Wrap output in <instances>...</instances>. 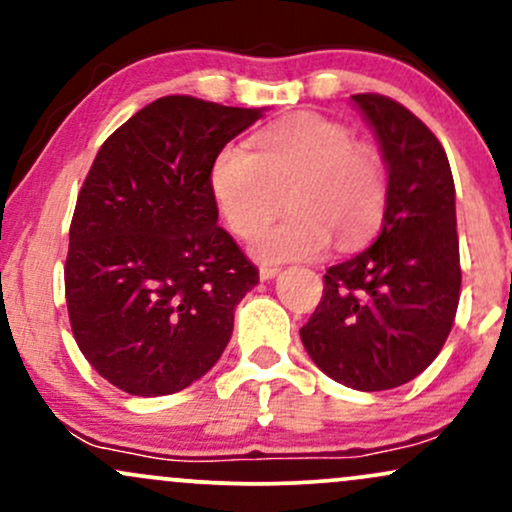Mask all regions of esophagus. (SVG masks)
Here are the masks:
<instances>
[{"mask_svg": "<svg viewBox=\"0 0 512 512\" xmlns=\"http://www.w3.org/2000/svg\"><path fill=\"white\" fill-rule=\"evenodd\" d=\"M276 274H279V269L272 267V264H262V267H260V279H262V281L274 279Z\"/></svg>", "mask_w": 512, "mask_h": 512, "instance_id": "esophagus-1", "label": "esophagus"}]
</instances>
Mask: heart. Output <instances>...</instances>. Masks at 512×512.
I'll list each match as a JSON object with an SVG mask.
<instances>
[{"instance_id":"1","label":"heart","mask_w":512,"mask_h":512,"mask_svg":"<svg viewBox=\"0 0 512 512\" xmlns=\"http://www.w3.org/2000/svg\"><path fill=\"white\" fill-rule=\"evenodd\" d=\"M209 190L228 231L250 238L281 209L286 221L252 240L262 262L310 260L334 245L356 248L373 236L387 204L385 163L342 122L298 113L264 127L255 151L228 144L211 163Z\"/></svg>"}]
</instances>
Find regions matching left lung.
Here are the masks:
<instances>
[{
    "instance_id": "8db88e82",
    "label": "left lung",
    "mask_w": 512,
    "mask_h": 512,
    "mask_svg": "<svg viewBox=\"0 0 512 512\" xmlns=\"http://www.w3.org/2000/svg\"><path fill=\"white\" fill-rule=\"evenodd\" d=\"M387 163L383 228L373 245L325 272L305 351L332 380L392 390L431 366L460 303L455 182L436 134L380 93L351 96Z\"/></svg>"
}]
</instances>
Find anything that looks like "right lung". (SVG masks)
I'll use <instances>...</instances> for the list:
<instances>
[{"label":"right lung","mask_w":512,"mask_h":512,"mask_svg":"<svg viewBox=\"0 0 512 512\" xmlns=\"http://www.w3.org/2000/svg\"><path fill=\"white\" fill-rule=\"evenodd\" d=\"M262 108L149 103L105 139L69 226V325L86 361L137 397L185 390L219 361L260 272L219 221L211 163Z\"/></svg>","instance_id":"add662e5"}]
</instances>
